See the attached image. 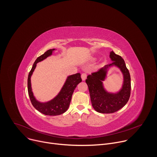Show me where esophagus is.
Instances as JSON below:
<instances>
[{
	"instance_id": "1",
	"label": "esophagus",
	"mask_w": 157,
	"mask_h": 157,
	"mask_svg": "<svg viewBox=\"0 0 157 157\" xmlns=\"http://www.w3.org/2000/svg\"><path fill=\"white\" fill-rule=\"evenodd\" d=\"M86 77H87V74L84 73H82L81 75V78H82V81H85L86 79Z\"/></svg>"
}]
</instances>
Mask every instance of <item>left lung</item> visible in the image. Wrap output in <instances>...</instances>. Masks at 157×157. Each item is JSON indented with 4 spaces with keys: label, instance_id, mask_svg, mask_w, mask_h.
Returning a JSON list of instances; mask_svg holds the SVG:
<instances>
[{
    "label": "left lung",
    "instance_id": "left-lung-1",
    "mask_svg": "<svg viewBox=\"0 0 157 157\" xmlns=\"http://www.w3.org/2000/svg\"><path fill=\"white\" fill-rule=\"evenodd\" d=\"M110 58L114 61L104 66L96 72L87 76L86 82L89 88L91 101L93 108L99 113L110 114L117 112L122 108L128 102L131 90L130 76L123 58L110 52ZM112 65H116L121 70L124 76L123 87L117 94H110L106 92L103 86L107 69Z\"/></svg>",
    "mask_w": 157,
    "mask_h": 157
}]
</instances>
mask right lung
Returning a JSON list of instances; mask_svg holds the SVG:
<instances>
[{"instance_id":"1","label":"right lung","mask_w":157,"mask_h":157,"mask_svg":"<svg viewBox=\"0 0 157 157\" xmlns=\"http://www.w3.org/2000/svg\"><path fill=\"white\" fill-rule=\"evenodd\" d=\"M54 50L55 49L48 50L44 54L38 57L33 63L28 76V92L33 106L41 113L47 116H53L62 114L68 110L75 89L77 85L82 81L80 73L69 76L67 78L60 92L54 99L47 102H40L35 99L32 90L31 76L36 68V64L52 55Z\"/></svg>"}]
</instances>
